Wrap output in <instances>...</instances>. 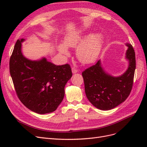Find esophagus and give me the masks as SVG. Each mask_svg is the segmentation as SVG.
Returning a JSON list of instances; mask_svg holds the SVG:
<instances>
[{"label":"esophagus","mask_w":147,"mask_h":147,"mask_svg":"<svg viewBox=\"0 0 147 147\" xmlns=\"http://www.w3.org/2000/svg\"><path fill=\"white\" fill-rule=\"evenodd\" d=\"M72 72L73 74H75V73L78 72V70L77 69H75V67H72Z\"/></svg>","instance_id":"obj_1"}]
</instances>
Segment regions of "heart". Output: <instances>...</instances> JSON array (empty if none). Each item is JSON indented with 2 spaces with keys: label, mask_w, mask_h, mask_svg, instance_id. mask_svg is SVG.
Instances as JSON below:
<instances>
[{
  "label": "heart",
  "mask_w": 147,
  "mask_h": 147,
  "mask_svg": "<svg viewBox=\"0 0 147 147\" xmlns=\"http://www.w3.org/2000/svg\"><path fill=\"white\" fill-rule=\"evenodd\" d=\"M84 34L73 32L67 34L64 38V44H60L58 50L62 55L69 56L67 48L76 47V56L80 62L88 64L94 62L100 54L104 38L100 34L89 35L84 39Z\"/></svg>",
  "instance_id": "heart-1"
}]
</instances>
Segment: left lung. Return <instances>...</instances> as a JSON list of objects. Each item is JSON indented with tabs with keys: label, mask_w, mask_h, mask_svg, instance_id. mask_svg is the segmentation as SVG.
<instances>
[{
	"label": "left lung",
	"mask_w": 147,
	"mask_h": 147,
	"mask_svg": "<svg viewBox=\"0 0 147 147\" xmlns=\"http://www.w3.org/2000/svg\"><path fill=\"white\" fill-rule=\"evenodd\" d=\"M126 46V58L129 61V65L121 76L113 77L106 74L101 67L100 60L82 72L87 98L97 109H112L130 94L134 82L136 54L132 45L127 43Z\"/></svg>",
	"instance_id": "8db88e82"
}]
</instances>
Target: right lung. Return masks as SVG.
Masks as SVG:
<instances>
[{"mask_svg":"<svg viewBox=\"0 0 147 147\" xmlns=\"http://www.w3.org/2000/svg\"><path fill=\"white\" fill-rule=\"evenodd\" d=\"M18 40L10 59V72L16 95L26 107L39 114L55 111L64 97V87L72 77L69 64L56 65L43 58L26 59Z\"/></svg>","mask_w":147,"mask_h":147,"instance_id":"obj_1","label":"right lung"}]
</instances>
